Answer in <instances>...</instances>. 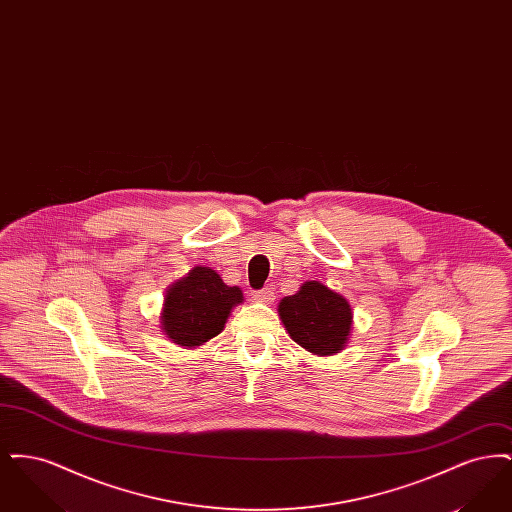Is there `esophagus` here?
I'll return each instance as SVG.
<instances>
[{"instance_id": "1", "label": "esophagus", "mask_w": 512, "mask_h": 512, "mask_svg": "<svg viewBox=\"0 0 512 512\" xmlns=\"http://www.w3.org/2000/svg\"><path fill=\"white\" fill-rule=\"evenodd\" d=\"M253 295V299L257 301V303H272L274 301V292H272V288H263V290H259V292L251 293Z\"/></svg>"}]
</instances>
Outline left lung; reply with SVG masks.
Listing matches in <instances>:
<instances>
[{
  "instance_id": "left-lung-1",
  "label": "left lung",
  "mask_w": 512,
  "mask_h": 512,
  "mask_svg": "<svg viewBox=\"0 0 512 512\" xmlns=\"http://www.w3.org/2000/svg\"><path fill=\"white\" fill-rule=\"evenodd\" d=\"M278 317L286 332L305 351L330 357L343 351L353 330V309L340 293L309 280L297 293L278 303Z\"/></svg>"
}]
</instances>
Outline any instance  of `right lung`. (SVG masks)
I'll list each match as a JSON object with an SVG mask.
<instances>
[{
	"instance_id": "add662e5",
	"label": "right lung",
	"mask_w": 512,
	"mask_h": 512,
	"mask_svg": "<svg viewBox=\"0 0 512 512\" xmlns=\"http://www.w3.org/2000/svg\"><path fill=\"white\" fill-rule=\"evenodd\" d=\"M240 303L242 288L226 286L211 267H194L167 288L159 328L174 345L195 349L219 336Z\"/></svg>"
}]
</instances>
